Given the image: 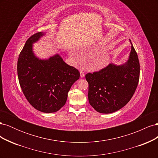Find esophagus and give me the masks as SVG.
<instances>
[{"label": "esophagus", "mask_w": 158, "mask_h": 158, "mask_svg": "<svg viewBox=\"0 0 158 158\" xmlns=\"http://www.w3.org/2000/svg\"><path fill=\"white\" fill-rule=\"evenodd\" d=\"M80 76H81V77H82V78L84 77V76H85V73H84V72L83 70H80Z\"/></svg>", "instance_id": "obj_1"}]
</instances>
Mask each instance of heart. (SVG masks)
<instances>
[{
  "label": "heart",
  "mask_w": 158,
  "mask_h": 158,
  "mask_svg": "<svg viewBox=\"0 0 158 158\" xmlns=\"http://www.w3.org/2000/svg\"><path fill=\"white\" fill-rule=\"evenodd\" d=\"M109 60V56L107 52L99 53L93 59V65L95 69H102L106 66Z\"/></svg>",
  "instance_id": "1"
}]
</instances>
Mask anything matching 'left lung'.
<instances>
[{"label": "left lung", "instance_id": "8db88e82", "mask_svg": "<svg viewBox=\"0 0 158 158\" xmlns=\"http://www.w3.org/2000/svg\"><path fill=\"white\" fill-rule=\"evenodd\" d=\"M139 78V60L132 45L129 59L125 64H109L102 70L85 74L89 103L99 113L117 111L130 101Z\"/></svg>", "mask_w": 158, "mask_h": 158}]
</instances>
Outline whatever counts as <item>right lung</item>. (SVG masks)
Segmentation results:
<instances>
[{
    "mask_svg": "<svg viewBox=\"0 0 158 158\" xmlns=\"http://www.w3.org/2000/svg\"><path fill=\"white\" fill-rule=\"evenodd\" d=\"M43 35L37 32L26 41L18 59V76L23 94L31 106L41 112L54 113L65 105L80 72L65 63L59 55L49 60L37 59L31 44Z\"/></svg>",
    "mask_w": 158,
    "mask_h": 158,
    "instance_id": "1",
    "label": "right lung"
}]
</instances>
